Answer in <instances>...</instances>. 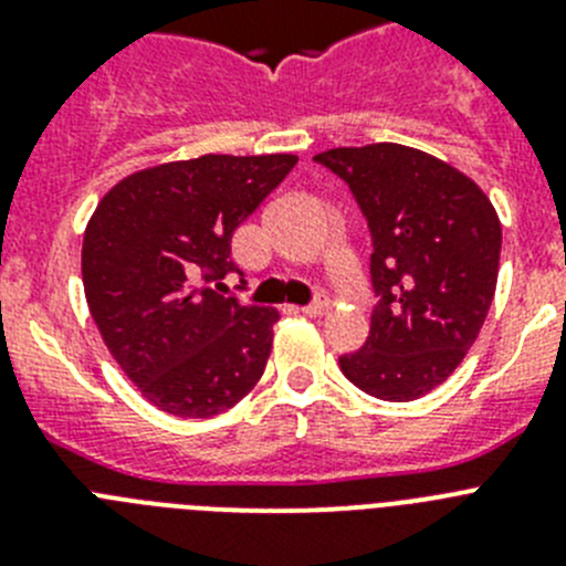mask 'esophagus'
Returning a JSON list of instances; mask_svg holds the SVG:
<instances>
[{"label": "esophagus", "instance_id": "34e87169", "mask_svg": "<svg viewBox=\"0 0 566 566\" xmlns=\"http://www.w3.org/2000/svg\"><path fill=\"white\" fill-rule=\"evenodd\" d=\"M300 312L306 314V317H319V314L328 312V300H314V303H308V306H303Z\"/></svg>", "mask_w": 566, "mask_h": 566}]
</instances>
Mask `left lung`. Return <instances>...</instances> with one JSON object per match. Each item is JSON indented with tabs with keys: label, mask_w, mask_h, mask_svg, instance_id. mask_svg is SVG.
<instances>
[{
	"label": "left lung",
	"mask_w": 566,
	"mask_h": 566,
	"mask_svg": "<svg viewBox=\"0 0 566 566\" xmlns=\"http://www.w3.org/2000/svg\"><path fill=\"white\" fill-rule=\"evenodd\" d=\"M314 161L337 172L371 229L379 303L359 352L339 371L385 402L424 397L479 337L499 280L502 223L476 181L402 144L334 147Z\"/></svg>",
	"instance_id": "obj_1"
}]
</instances>
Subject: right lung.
Wrapping results in <instances>:
<instances>
[{"instance_id":"1","label":"right lung","mask_w":566,"mask_h":566,"mask_svg":"<svg viewBox=\"0 0 566 566\" xmlns=\"http://www.w3.org/2000/svg\"><path fill=\"white\" fill-rule=\"evenodd\" d=\"M297 155H201L115 184L82 243L84 297L104 345L158 411L209 419L266 368L277 308L207 283L232 272V234Z\"/></svg>"}]
</instances>
